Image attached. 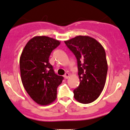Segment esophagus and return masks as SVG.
Wrapping results in <instances>:
<instances>
[{
    "label": "esophagus",
    "instance_id": "esophagus-1",
    "mask_svg": "<svg viewBox=\"0 0 130 130\" xmlns=\"http://www.w3.org/2000/svg\"><path fill=\"white\" fill-rule=\"evenodd\" d=\"M64 77H65V78H66V79L69 78V73H65V74L64 75Z\"/></svg>",
    "mask_w": 130,
    "mask_h": 130
}]
</instances>
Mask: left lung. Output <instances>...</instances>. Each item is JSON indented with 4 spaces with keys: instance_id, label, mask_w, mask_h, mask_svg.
I'll list each match as a JSON object with an SVG mask.
<instances>
[{
    "instance_id": "left-lung-1",
    "label": "left lung",
    "mask_w": 130,
    "mask_h": 130,
    "mask_svg": "<svg viewBox=\"0 0 130 130\" xmlns=\"http://www.w3.org/2000/svg\"><path fill=\"white\" fill-rule=\"evenodd\" d=\"M65 43L77 60L80 85L73 90L74 98L83 104L96 100L104 88L108 65L104 48L89 36L79 35Z\"/></svg>"
}]
</instances>
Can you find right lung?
Returning a JSON list of instances; mask_svg holds the SVG:
<instances>
[{
    "label": "right lung",
    "mask_w": 130,
    "mask_h": 130,
    "mask_svg": "<svg viewBox=\"0 0 130 130\" xmlns=\"http://www.w3.org/2000/svg\"><path fill=\"white\" fill-rule=\"evenodd\" d=\"M60 43L48 37H34L20 55L22 82L27 93L39 105H47L55 100L57 87L63 79L55 73L48 61L50 54Z\"/></svg>",
    "instance_id": "right-lung-1"
}]
</instances>
